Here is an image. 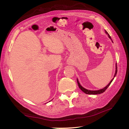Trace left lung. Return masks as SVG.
Returning <instances> with one entry per match:
<instances>
[{
    "mask_svg": "<svg viewBox=\"0 0 129 129\" xmlns=\"http://www.w3.org/2000/svg\"><path fill=\"white\" fill-rule=\"evenodd\" d=\"M105 33H106L108 35V37H109V38L111 39V37L110 36V35L109 34V33L107 32L106 30H105ZM117 72V64H116V73H115V74L114 77H115L116 76V75ZM114 78H113V79L111 80V81L110 82V83H109L104 88L102 89H100V90H94V91H93V90H87V89H85V88H84L83 87H82L81 85H80V83H79V81H78L77 79V84H78V85H79V87L80 89L82 91H83L84 93H86V94H89V95H97V94H100V93H102L104 92L105 90H106L108 88V87L109 86V85H110V84H111V83L112 82V81H113V80H114Z\"/></svg>",
    "mask_w": 129,
    "mask_h": 129,
    "instance_id": "1",
    "label": "left lung"
}]
</instances>
